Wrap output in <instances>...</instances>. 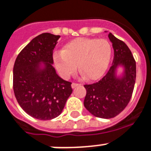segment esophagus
I'll use <instances>...</instances> for the list:
<instances>
[{"instance_id":"obj_1","label":"esophagus","mask_w":151,"mask_h":151,"mask_svg":"<svg viewBox=\"0 0 151 151\" xmlns=\"http://www.w3.org/2000/svg\"><path fill=\"white\" fill-rule=\"evenodd\" d=\"M78 85H80L79 84H77V83H72L71 84V88H76L77 86H78Z\"/></svg>"}]
</instances>
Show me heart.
I'll return each instance as SVG.
<instances>
[{
    "label": "heart",
    "instance_id": "b5f03b06",
    "mask_svg": "<svg viewBox=\"0 0 151 151\" xmlns=\"http://www.w3.org/2000/svg\"><path fill=\"white\" fill-rule=\"evenodd\" d=\"M111 46L106 40L79 38L67 43L62 51H56L53 60L57 71L68 78L78 70L87 80H96L106 71Z\"/></svg>",
    "mask_w": 151,
    "mask_h": 151
}]
</instances>
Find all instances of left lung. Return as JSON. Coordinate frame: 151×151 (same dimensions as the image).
<instances>
[{
  "instance_id": "obj_1",
  "label": "left lung",
  "mask_w": 151,
  "mask_h": 151,
  "mask_svg": "<svg viewBox=\"0 0 151 151\" xmlns=\"http://www.w3.org/2000/svg\"><path fill=\"white\" fill-rule=\"evenodd\" d=\"M109 39L112 43L114 58L106 75L95 84H85L86 96L84 105L93 116L111 119L121 112L128 105L135 85V60L125 42L111 33ZM119 69H121L120 73Z\"/></svg>"
}]
</instances>
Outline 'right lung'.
<instances>
[{"mask_svg": "<svg viewBox=\"0 0 151 151\" xmlns=\"http://www.w3.org/2000/svg\"><path fill=\"white\" fill-rule=\"evenodd\" d=\"M60 35L42 33L17 56L13 68V88L22 109L37 119L60 116L71 95V83L62 79L53 67L52 50Z\"/></svg>", "mask_w": 151, "mask_h": 151, "instance_id": "1", "label": "right lung"}]
</instances>
